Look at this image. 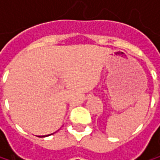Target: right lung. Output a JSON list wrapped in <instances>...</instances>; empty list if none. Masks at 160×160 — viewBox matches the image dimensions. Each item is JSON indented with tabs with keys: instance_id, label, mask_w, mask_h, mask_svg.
Here are the masks:
<instances>
[{
	"instance_id": "1",
	"label": "right lung",
	"mask_w": 160,
	"mask_h": 160,
	"mask_svg": "<svg viewBox=\"0 0 160 160\" xmlns=\"http://www.w3.org/2000/svg\"><path fill=\"white\" fill-rule=\"evenodd\" d=\"M40 137H44V136H40Z\"/></svg>"
}]
</instances>
